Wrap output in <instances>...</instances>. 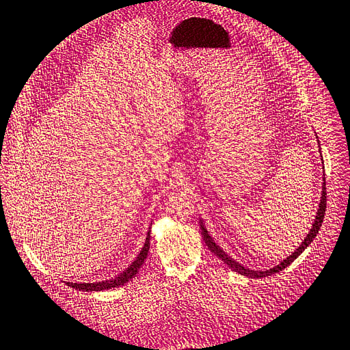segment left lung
Segmentation results:
<instances>
[{
  "label": "left lung",
  "mask_w": 350,
  "mask_h": 350,
  "mask_svg": "<svg viewBox=\"0 0 350 350\" xmlns=\"http://www.w3.org/2000/svg\"><path fill=\"white\" fill-rule=\"evenodd\" d=\"M325 182H323V188H321V200H320V204H319V209H317V215H316V220H314V223H312V228H311V230L308 232V235H306V238L304 239L302 241V244L299 245V247L296 249V252L294 253H291V255L286 258V259H284L282 262L280 264H278L276 267H273V269H270V270H250V269H247V267H244V265H241L239 262H237L235 259H232L228 253H224V250L223 249H220L218 247V245L215 244V241L214 239L211 238V235L208 234V230H206V228H204V224H203V221L200 220V229H202V237H203V239H204V243H206V245H208V249L212 252V253H215V255L221 259V261L224 262V264H228L229 267H230V270H234V271H237V273H239V275H243V276H247V278H265V276H271V275H275V273H279V271H282L285 267H288L294 259H296L300 253H302L308 245H310L311 243H312V239L317 237V234H319V230H320V226H321V223H323V218H325V211H326V188H325Z\"/></svg>",
  "instance_id": "obj_1"
}]
</instances>
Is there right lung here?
Segmentation results:
<instances>
[{
  "label": "right lung",
  "instance_id": "obj_1",
  "mask_svg": "<svg viewBox=\"0 0 350 350\" xmlns=\"http://www.w3.org/2000/svg\"><path fill=\"white\" fill-rule=\"evenodd\" d=\"M148 249H150V232L147 234L146 238V243H144V247L141 249L139 255L136 256L135 261L130 264L127 269L120 273L118 276L113 278V279H109V280H103V282H95V284H77V282H66V285L72 286L75 290H80V291H103V290H109V288H115V286H120V285H124L126 282H129L130 279H132L136 273L139 271V269L142 267L144 261H146V258L148 255Z\"/></svg>",
  "mask_w": 350,
  "mask_h": 350
}]
</instances>
